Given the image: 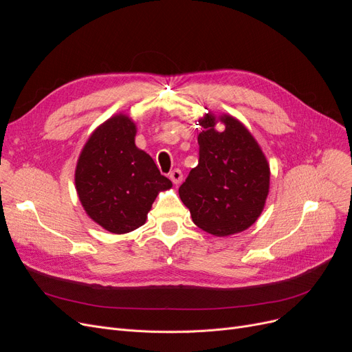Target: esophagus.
<instances>
[{
    "mask_svg": "<svg viewBox=\"0 0 352 352\" xmlns=\"http://www.w3.org/2000/svg\"><path fill=\"white\" fill-rule=\"evenodd\" d=\"M170 178L175 184V186H179V184L182 182V173L179 170H174L170 173Z\"/></svg>",
    "mask_w": 352,
    "mask_h": 352,
    "instance_id": "34e87169",
    "label": "esophagus"
}]
</instances>
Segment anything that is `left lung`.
Here are the masks:
<instances>
[{
	"instance_id": "left-lung-1",
	"label": "left lung",
	"mask_w": 352,
	"mask_h": 352,
	"mask_svg": "<svg viewBox=\"0 0 352 352\" xmlns=\"http://www.w3.org/2000/svg\"><path fill=\"white\" fill-rule=\"evenodd\" d=\"M226 128L218 132L216 124ZM199 160L178 190L194 224L215 236L250 228L270 192V164L248 128L232 116L211 111L198 120Z\"/></svg>"
}]
</instances>
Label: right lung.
I'll list each match as a JSON object with an SVG mask.
<instances>
[{
    "label": "right lung",
    "mask_w": 352,
    "mask_h": 352,
    "mask_svg": "<svg viewBox=\"0 0 352 352\" xmlns=\"http://www.w3.org/2000/svg\"><path fill=\"white\" fill-rule=\"evenodd\" d=\"M137 124L116 114L98 125L76 166V190L87 215L113 234L145 224L160 191L173 187L154 160L135 145Z\"/></svg>",
    "instance_id": "right-lung-1"
}]
</instances>
